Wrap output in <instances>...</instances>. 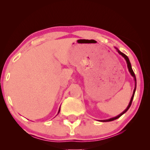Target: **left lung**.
I'll return each mask as SVG.
<instances>
[{
  "mask_svg": "<svg viewBox=\"0 0 150 150\" xmlns=\"http://www.w3.org/2000/svg\"><path fill=\"white\" fill-rule=\"evenodd\" d=\"M117 52H118L119 53H120V54L121 55H122V57H124V59H126V62H127V65H128V69H129V71H130V73L131 74V75H132V76L134 77V81H135V87H134V91H133V94H132V98H131V100H130V103H129L128 106V107H127L126 109L125 110L124 112H122V113H121L120 115H119L118 116L115 117H113V118H110V119H109V120H101V121H100V122H111V121H113V120H117V119H118L119 117H120L122 116L123 114H124L125 112H126L127 111V110H128L129 109V108L130 107L131 104H132V102L133 98H134V96L135 91H136V87H137V80H136V76H135V74H134V71H133L132 69V67H131V64H130V61H129V59H128V57H127L126 54H124V53H123V52H120V51L118 49H117Z\"/></svg>",
  "mask_w": 150,
  "mask_h": 150,
  "instance_id": "8db88e82",
  "label": "left lung"
}]
</instances>
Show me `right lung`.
<instances>
[{"label":"right lung","mask_w":150,"mask_h":150,"mask_svg":"<svg viewBox=\"0 0 150 150\" xmlns=\"http://www.w3.org/2000/svg\"><path fill=\"white\" fill-rule=\"evenodd\" d=\"M59 112H60V108H59ZM59 112H58V113H59Z\"/></svg>","instance_id":"1"}]
</instances>
